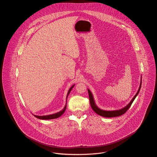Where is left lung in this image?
Here are the masks:
<instances>
[{
  "mask_svg": "<svg viewBox=\"0 0 157 157\" xmlns=\"http://www.w3.org/2000/svg\"><path fill=\"white\" fill-rule=\"evenodd\" d=\"M141 84H140L139 90H138L137 93H136V95H135L134 97L132 98V99L131 101L129 102V104H128V105L127 106H126L125 108H122V109H120V110L112 111H103V110H102V109H100L99 108H98L97 106V105L95 104V102H94V98H93L92 93L90 92V90H88V94H89L90 104V106H91L92 109L95 111V112H96L97 114H98L99 115H101V116H102V117H106V118H112V117H119V116H121V115L124 114V113L128 111V109L130 108V106H131L132 102H134L135 98L137 96V95L138 94V93H139V92H140V89H141Z\"/></svg>",
  "mask_w": 157,
  "mask_h": 157,
  "instance_id": "left-lung-1",
  "label": "left lung"
}]
</instances>
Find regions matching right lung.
Listing matches in <instances>:
<instances>
[{
  "label": "right lung",
  "instance_id": "1",
  "mask_svg": "<svg viewBox=\"0 0 157 157\" xmlns=\"http://www.w3.org/2000/svg\"><path fill=\"white\" fill-rule=\"evenodd\" d=\"M74 86V85H73V86L69 89V91H68V92H67V97H68V95H69L70 92L71 91V90L73 88ZM66 108H67V104L65 105V108H64L62 111H60V112H58V113L52 114V115H45V116H36V115H34V116H35L36 118H39V119H40V120H51V119L58 118V117H60V116L65 112V110H66Z\"/></svg>",
  "mask_w": 157,
  "mask_h": 157
}]
</instances>
